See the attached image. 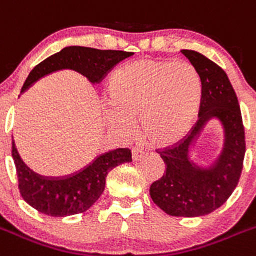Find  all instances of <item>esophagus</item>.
<instances>
[{"label":"esophagus","mask_w":256,"mask_h":256,"mask_svg":"<svg viewBox=\"0 0 256 256\" xmlns=\"http://www.w3.org/2000/svg\"><path fill=\"white\" fill-rule=\"evenodd\" d=\"M144 150L142 149V148H138V146H135L132 149V160L134 162H139V160H142V158L144 156Z\"/></svg>","instance_id":"obj_1"}]
</instances>
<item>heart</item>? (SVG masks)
<instances>
[{
  "label": "heart",
  "mask_w": 256,
  "mask_h": 256,
  "mask_svg": "<svg viewBox=\"0 0 256 256\" xmlns=\"http://www.w3.org/2000/svg\"><path fill=\"white\" fill-rule=\"evenodd\" d=\"M104 117L122 136L139 120L148 142L156 146L176 144L192 128L200 106V83L190 64L140 59L112 74L107 84Z\"/></svg>",
  "instance_id": "1"
}]
</instances>
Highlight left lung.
Here are the masks:
<instances>
[{
    "instance_id": "obj_1",
    "label": "left lung",
    "mask_w": 256,
    "mask_h": 256,
    "mask_svg": "<svg viewBox=\"0 0 256 256\" xmlns=\"http://www.w3.org/2000/svg\"><path fill=\"white\" fill-rule=\"evenodd\" d=\"M200 83L198 121L180 144L160 152L166 164L163 176L150 186V197L166 214L176 217L204 216L232 194L245 156V132L238 97L221 66L194 52L182 50ZM219 121L224 134L220 154L207 166L192 158L206 124Z\"/></svg>"
}]
</instances>
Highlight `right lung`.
<instances>
[{
	"mask_svg": "<svg viewBox=\"0 0 256 256\" xmlns=\"http://www.w3.org/2000/svg\"><path fill=\"white\" fill-rule=\"evenodd\" d=\"M122 50H100L86 46H66L38 64L28 73L22 92L32 83L52 72L73 69L92 83L98 82L116 64L132 56ZM12 158L18 178V188L26 204L52 217H66L84 212L104 190L110 170L131 160L125 148L112 149L97 156L74 173L60 176H42L22 160L12 139Z\"/></svg>",
	"mask_w": 256,
	"mask_h": 256,
	"instance_id": "1",
	"label": "right lung"
}]
</instances>
